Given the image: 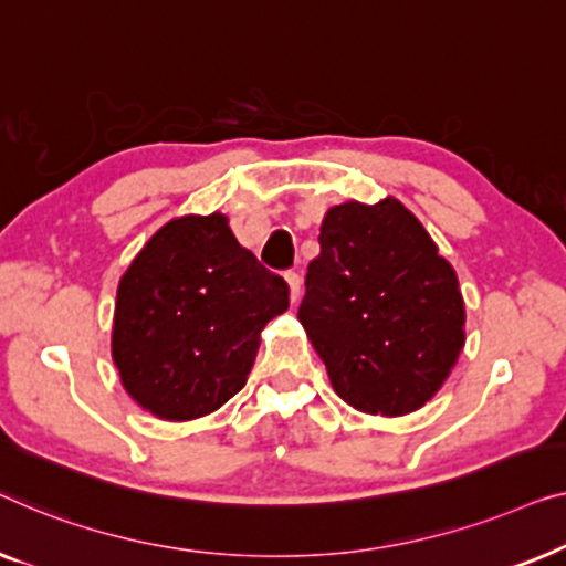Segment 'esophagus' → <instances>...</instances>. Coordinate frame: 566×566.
Wrapping results in <instances>:
<instances>
[{"instance_id": "esophagus-1", "label": "esophagus", "mask_w": 566, "mask_h": 566, "mask_svg": "<svg viewBox=\"0 0 566 566\" xmlns=\"http://www.w3.org/2000/svg\"><path fill=\"white\" fill-rule=\"evenodd\" d=\"M284 280H286V284H290V300L297 302V300H300V292H302L300 274H297V272H286Z\"/></svg>"}]
</instances>
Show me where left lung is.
I'll use <instances>...</instances> for the list:
<instances>
[{"label": "left lung", "mask_w": 566, "mask_h": 566, "mask_svg": "<svg viewBox=\"0 0 566 566\" xmlns=\"http://www.w3.org/2000/svg\"><path fill=\"white\" fill-rule=\"evenodd\" d=\"M297 317L340 400L408 416L439 392L464 348L453 266L395 197L325 212Z\"/></svg>", "instance_id": "left-lung-1"}]
</instances>
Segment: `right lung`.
<instances>
[{"label":"right lung","instance_id":"right-lung-1","mask_svg":"<svg viewBox=\"0 0 566 566\" xmlns=\"http://www.w3.org/2000/svg\"><path fill=\"white\" fill-rule=\"evenodd\" d=\"M290 286L235 241L228 218L158 228L117 286L113 361L125 392L161 420L210 416L241 392L261 331Z\"/></svg>","mask_w":566,"mask_h":566}]
</instances>
